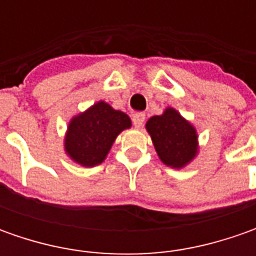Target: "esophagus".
<instances>
[{
	"label": "esophagus",
	"mask_w": 256,
	"mask_h": 256,
	"mask_svg": "<svg viewBox=\"0 0 256 256\" xmlns=\"http://www.w3.org/2000/svg\"><path fill=\"white\" fill-rule=\"evenodd\" d=\"M144 121H145V115L144 114H136L132 116V122L135 128H141L144 125Z\"/></svg>",
	"instance_id": "1"
}]
</instances>
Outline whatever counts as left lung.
I'll return each mask as SVG.
<instances>
[{
    "label": "left lung",
    "instance_id": "obj_1",
    "mask_svg": "<svg viewBox=\"0 0 256 256\" xmlns=\"http://www.w3.org/2000/svg\"><path fill=\"white\" fill-rule=\"evenodd\" d=\"M145 128L161 162L170 168H185L200 152L196 128L172 106H166L161 115L151 116Z\"/></svg>",
    "mask_w": 256,
    "mask_h": 256
}]
</instances>
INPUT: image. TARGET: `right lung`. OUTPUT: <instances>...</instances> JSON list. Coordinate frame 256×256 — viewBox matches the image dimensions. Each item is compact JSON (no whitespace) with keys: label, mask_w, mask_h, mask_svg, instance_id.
<instances>
[{"label":"right lung","mask_w":256,"mask_h":256,"mask_svg":"<svg viewBox=\"0 0 256 256\" xmlns=\"http://www.w3.org/2000/svg\"><path fill=\"white\" fill-rule=\"evenodd\" d=\"M131 126V118L126 114L114 110L105 101H98L70 120L64 151L75 164L92 168L106 160L116 136Z\"/></svg>","instance_id":"1"}]
</instances>
